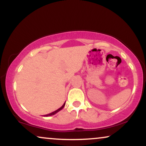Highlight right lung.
Instances as JSON below:
<instances>
[{"instance_id": "1", "label": "right lung", "mask_w": 146, "mask_h": 146, "mask_svg": "<svg viewBox=\"0 0 146 146\" xmlns=\"http://www.w3.org/2000/svg\"><path fill=\"white\" fill-rule=\"evenodd\" d=\"M65 104H66V102L64 103V104L60 108H58V110H56V111H53V112H52V113H48V114H46V115H44V117H48V116H51V115H54V114H56V113H58V112L59 111H60L64 107V106H65Z\"/></svg>"}]
</instances>
